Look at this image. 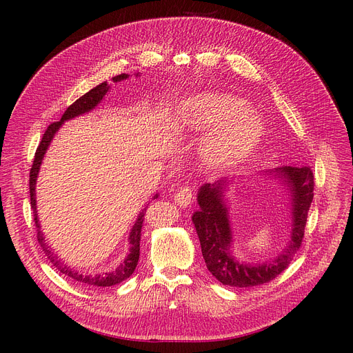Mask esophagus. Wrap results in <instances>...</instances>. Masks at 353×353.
<instances>
[{
    "mask_svg": "<svg viewBox=\"0 0 353 353\" xmlns=\"http://www.w3.org/2000/svg\"><path fill=\"white\" fill-rule=\"evenodd\" d=\"M193 200V190L189 186L180 188L174 194V201L180 208H188Z\"/></svg>",
    "mask_w": 353,
    "mask_h": 353,
    "instance_id": "esophagus-1",
    "label": "esophagus"
}]
</instances>
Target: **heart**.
Returning <instances> with one entry per match:
<instances>
[{
  "label": "heart",
  "mask_w": 353,
  "mask_h": 353,
  "mask_svg": "<svg viewBox=\"0 0 353 353\" xmlns=\"http://www.w3.org/2000/svg\"><path fill=\"white\" fill-rule=\"evenodd\" d=\"M186 119L194 128H209L201 154L217 170L245 161L263 134V121L240 100L223 92H201L186 104Z\"/></svg>",
  "instance_id": "heart-1"
}]
</instances>
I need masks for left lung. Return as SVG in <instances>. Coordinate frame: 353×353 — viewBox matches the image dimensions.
<instances>
[{
	"instance_id": "8db88e82",
	"label": "left lung",
	"mask_w": 353,
	"mask_h": 353,
	"mask_svg": "<svg viewBox=\"0 0 353 353\" xmlns=\"http://www.w3.org/2000/svg\"><path fill=\"white\" fill-rule=\"evenodd\" d=\"M262 176L279 180L290 199V240L279 256L263 263H246L233 254V232L230 225V206L226 193L233 179H220L206 183L197 192L199 210L192 220L196 228L201 254L209 272L228 286L250 288L263 285L283 272L294 253L299 250L305 234V226L310 203L313 200V173L310 167H276Z\"/></svg>"
}]
</instances>
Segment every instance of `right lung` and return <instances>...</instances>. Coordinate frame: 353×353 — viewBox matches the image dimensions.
Segmentation results:
<instances>
[{
    "label": "right lung",
    "mask_w": 353,
    "mask_h": 353,
    "mask_svg": "<svg viewBox=\"0 0 353 353\" xmlns=\"http://www.w3.org/2000/svg\"><path fill=\"white\" fill-rule=\"evenodd\" d=\"M136 76H140V74L137 72ZM128 79V74H120V76H116L113 77V81L117 83V81H123V80H127ZM110 90V85L107 84V81L99 84L97 87L91 88L88 92H85V94L83 97H80L77 101H74L65 111L64 114L61 117L60 121L57 123H52L48 125V128L46 130V133L41 139V143L39 145V148H37L35 152V157H34V163H32V167H31V172H30V197H31V208H32V213H34V220H35V228H37V240H39V243L41 245L46 256L50 259V262L57 268L61 273H64L65 276L71 277V279L77 281L80 283H84V285H88V286H101V288H105V286H114L123 281H125L127 277H130L133 274L136 266H137V262H139V256H140V236H141V226H143V220H144V213H145V209H143L139 216H137V220L134 226L132 228V232H130L128 234V245H130V249H128V253L127 256L124 257V261L117 266L116 270H111V272H107V273H99V274H85V273H81V272H77L76 269H72L70 266H67L61 259L54 253V250L46 243V237H44V233L41 230V226H40V221H39V216H37V200H35V184H37V177H39V173H40V167H41V163H43V159L46 156V152L48 150V145L51 144L54 136L57 134V132L60 130V127L64 124V121L67 120H71L74 117H79L81 114H85L88 113V111H91L92 108H96L101 100L104 99V96L107 94V91ZM159 194L154 196V199L157 197Z\"/></svg>",
    "instance_id": "add662e5"
}]
</instances>
